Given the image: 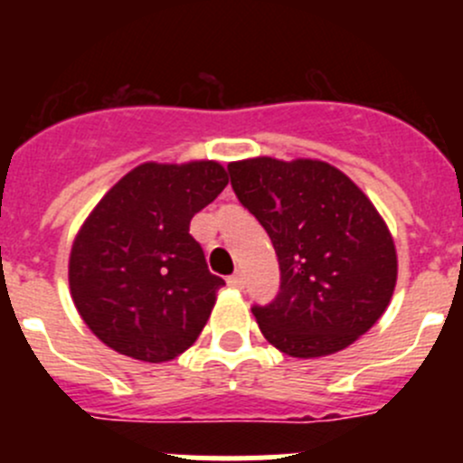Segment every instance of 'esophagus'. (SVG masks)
<instances>
[{
	"mask_svg": "<svg viewBox=\"0 0 463 463\" xmlns=\"http://www.w3.org/2000/svg\"><path fill=\"white\" fill-rule=\"evenodd\" d=\"M228 284H231L232 288H241L244 287V273H240V270H237L235 275H231V278H228Z\"/></svg>",
	"mask_w": 463,
	"mask_h": 463,
	"instance_id": "esophagus-1",
	"label": "esophagus"
}]
</instances>
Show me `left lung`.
<instances>
[{
  "label": "left lung",
  "mask_w": 463,
  "mask_h": 463,
  "mask_svg": "<svg viewBox=\"0 0 463 463\" xmlns=\"http://www.w3.org/2000/svg\"><path fill=\"white\" fill-rule=\"evenodd\" d=\"M228 175L278 255V296L250 307L264 338L296 358L352 345L381 318L396 284L394 241L370 199L309 158L260 156L231 163Z\"/></svg>",
  "instance_id": "left-lung-1"
}]
</instances>
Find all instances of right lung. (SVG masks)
I'll list each match as a JSON object with an SVG mask.
<instances>
[{
	"mask_svg": "<svg viewBox=\"0 0 463 463\" xmlns=\"http://www.w3.org/2000/svg\"><path fill=\"white\" fill-rule=\"evenodd\" d=\"M228 185L219 163H143L93 208L69 260L76 309L118 354L163 363L202 334L223 279L205 264L190 219Z\"/></svg>",
	"mask_w": 463,
	"mask_h": 463,
	"instance_id": "right-lung-1",
	"label": "right lung"
}]
</instances>
